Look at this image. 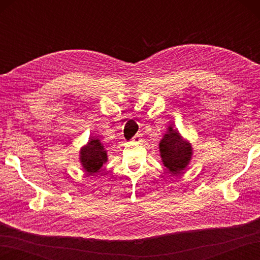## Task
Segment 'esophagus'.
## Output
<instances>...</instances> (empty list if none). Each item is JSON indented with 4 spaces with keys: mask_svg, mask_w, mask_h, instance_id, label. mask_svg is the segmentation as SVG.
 I'll use <instances>...</instances> for the list:
<instances>
[{
    "mask_svg": "<svg viewBox=\"0 0 260 260\" xmlns=\"http://www.w3.org/2000/svg\"><path fill=\"white\" fill-rule=\"evenodd\" d=\"M132 142L135 143V144H141V143L143 142L142 135H141V134H136V135L133 137V140H132Z\"/></svg>",
    "mask_w": 260,
    "mask_h": 260,
    "instance_id": "1",
    "label": "esophagus"
}]
</instances>
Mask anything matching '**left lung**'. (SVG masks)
<instances>
[{"label":"left lung","mask_w":260,"mask_h":260,"mask_svg":"<svg viewBox=\"0 0 260 260\" xmlns=\"http://www.w3.org/2000/svg\"><path fill=\"white\" fill-rule=\"evenodd\" d=\"M159 152L169 172L172 175H179L190 162L192 148L190 143L182 140L178 132L170 127L168 134H165L159 143Z\"/></svg>","instance_id":"left-lung-1"}]
</instances>
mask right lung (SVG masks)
Returning <instances> with one entry per match:
<instances>
[{
  "label": "right lung",
  "instance_id": "1",
  "mask_svg": "<svg viewBox=\"0 0 260 260\" xmlns=\"http://www.w3.org/2000/svg\"><path fill=\"white\" fill-rule=\"evenodd\" d=\"M80 161L86 172L97 173L103 164L107 161V154L99 140L90 139L88 144L81 148Z\"/></svg>",
  "mask_w": 260,
  "mask_h": 260
}]
</instances>
